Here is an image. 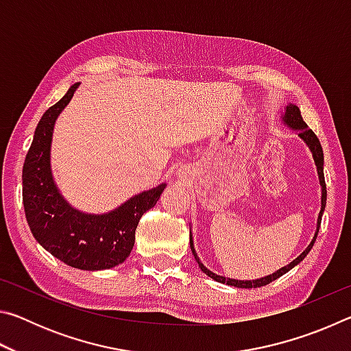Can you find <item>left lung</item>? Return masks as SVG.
I'll list each match as a JSON object with an SVG mask.
<instances>
[{
    "instance_id": "8db88e82",
    "label": "left lung",
    "mask_w": 351,
    "mask_h": 351,
    "mask_svg": "<svg viewBox=\"0 0 351 351\" xmlns=\"http://www.w3.org/2000/svg\"><path fill=\"white\" fill-rule=\"evenodd\" d=\"M283 122H285V125H288L289 128L295 130V132L299 133L300 138L305 141V144H306L308 147H310V150H311V153H313L314 162H316L319 181H320V186H322V206H320V212H319V218H317V229H316V234H314L311 243H310V245H308V247L305 249V251L302 252L295 260L291 261L289 265L283 266L282 269L272 272L271 276L257 278V280H235V278H226V277H223V276H218V274H215V272H212V271L207 269L206 266H204L203 263H201V260L198 258L197 252H195L193 240H192V232H190V249H192V254L195 255V260L198 261V266L201 268V271H203L206 276H209L210 278H213V280H217V282H219V283H226V285H230V287H237V288H260V287H265V285L274 282V280H277L278 277H282L283 274H287V272L293 269L295 265H299L300 261L306 257V254L311 251L314 241H316V239H317L319 228H320V221H322V213H324V210H325V204H326V186H325V178H324V152H322V145H320L317 136L314 134L313 130L308 128V125L304 122V119H302V114H300V110L297 108L295 105L289 104V105L287 106V111H285V116H283Z\"/></svg>"
}]
</instances>
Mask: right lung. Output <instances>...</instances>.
Returning a JSON list of instances; mask_svg holds the SVG:
<instances>
[{
  "mask_svg": "<svg viewBox=\"0 0 351 351\" xmlns=\"http://www.w3.org/2000/svg\"><path fill=\"white\" fill-rule=\"evenodd\" d=\"M74 83L47 108L35 128L23 165V204L31 232L54 257L77 269L100 271L121 265L134 246V232L144 213L158 203L167 184L134 195L106 213H85L62 197L51 171V142L56 121L73 99Z\"/></svg>",
  "mask_w": 351,
  "mask_h": 351,
  "instance_id": "add662e5",
  "label": "right lung"
}]
</instances>
